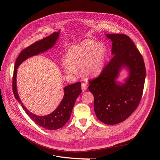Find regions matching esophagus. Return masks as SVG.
Returning <instances> with one entry per match:
<instances>
[{
	"label": "esophagus",
	"mask_w": 160,
	"mask_h": 160,
	"mask_svg": "<svg viewBox=\"0 0 160 160\" xmlns=\"http://www.w3.org/2000/svg\"><path fill=\"white\" fill-rule=\"evenodd\" d=\"M88 89V86L86 83H82V89L83 91H86Z\"/></svg>",
	"instance_id": "34e87169"
}]
</instances>
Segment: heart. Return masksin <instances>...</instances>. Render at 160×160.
<instances>
[{"label":"heart","mask_w":160,"mask_h":160,"mask_svg":"<svg viewBox=\"0 0 160 160\" xmlns=\"http://www.w3.org/2000/svg\"><path fill=\"white\" fill-rule=\"evenodd\" d=\"M106 48L101 43L86 39L72 46L67 52L63 69L67 74H74L82 68L86 77H95L102 71L106 58Z\"/></svg>","instance_id":"b5f03b06"}]
</instances>
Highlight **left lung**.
Wrapping results in <instances>:
<instances>
[{"label": "left lung", "mask_w": 160, "mask_h": 160, "mask_svg": "<svg viewBox=\"0 0 160 160\" xmlns=\"http://www.w3.org/2000/svg\"><path fill=\"white\" fill-rule=\"evenodd\" d=\"M112 42L113 54L97 77L89 80V90L94 96L97 118L106 124L127 119L138 107L145 85L146 69L141 54L130 37L122 33L106 34ZM122 66L130 71L123 85L116 82Z\"/></svg>", "instance_id": "8db88e82"}]
</instances>
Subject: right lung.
Instances as JSON below:
<instances>
[{"label": "right lung", "instance_id": "add662e5", "mask_svg": "<svg viewBox=\"0 0 160 160\" xmlns=\"http://www.w3.org/2000/svg\"><path fill=\"white\" fill-rule=\"evenodd\" d=\"M59 36V32H54L45 38L35 42L29 47L23 49L17 58L12 79V89L13 95L18 101L21 104L24 110L27 113L33 122L40 127L50 130H54L63 127L69 119L74 104L78 96L82 93L81 82H78L73 84L67 86L64 88L65 94L61 103L56 110L50 114L46 116H38L28 112L24 106L19 97L16 88L17 69L19 65L26 59L40 52L46 51L51 48L56 43Z\"/></svg>", "mask_w": 160, "mask_h": 160}]
</instances>
